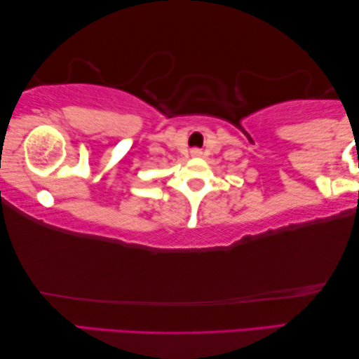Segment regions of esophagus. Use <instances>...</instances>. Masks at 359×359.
<instances>
[{"label": "esophagus", "instance_id": "34e87169", "mask_svg": "<svg viewBox=\"0 0 359 359\" xmlns=\"http://www.w3.org/2000/svg\"><path fill=\"white\" fill-rule=\"evenodd\" d=\"M191 152H192V156H201L202 154L201 149H192Z\"/></svg>", "mask_w": 359, "mask_h": 359}]
</instances>
